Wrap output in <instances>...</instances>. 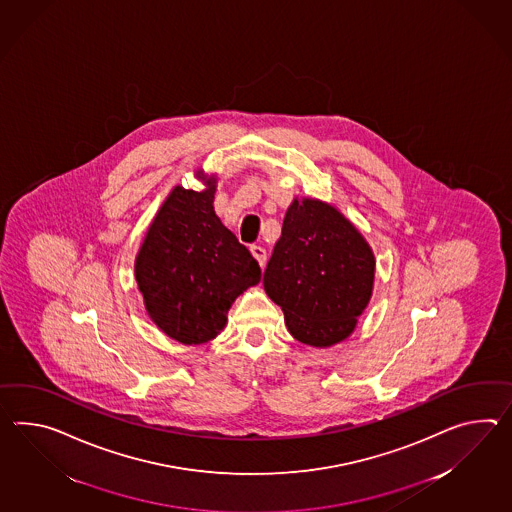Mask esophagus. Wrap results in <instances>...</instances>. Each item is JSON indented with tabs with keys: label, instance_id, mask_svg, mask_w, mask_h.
I'll return each mask as SVG.
<instances>
[{
	"label": "esophagus",
	"instance_id": "1",
	"mask_svg": "<svg viewBox=\"0 0 512 512\" xmlns=\"http://www.w3.org/2000/svg\"><path fill=\"white\" fill-rule=\"evenodd\" d=\"M251 253H253V257L259 261V264L261 266H264L266 264V250L262 248V246H257V244H253L250 248Z\"/></svg>",
	"mask_w": 512,
	"mask_h": 512
}]
</instances>
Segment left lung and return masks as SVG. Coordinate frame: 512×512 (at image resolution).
Instances as JSON below:
<instances>
[{"label":"left lung","instance_id":"obj_1","mask_svg":"<svg viewBox=\"0 0 512 512\" xmlns=\"http://www.w3.org/2000/svg\"><path fill=\"white\" fill-rule=\"evenodd\" d=\"M368 242L340 212L318 200H294L262 285L283 312L290 335L325 348L348 338L374 288Z\"/></svg>","mask_w":512,"mask_h":512}]
</instances>
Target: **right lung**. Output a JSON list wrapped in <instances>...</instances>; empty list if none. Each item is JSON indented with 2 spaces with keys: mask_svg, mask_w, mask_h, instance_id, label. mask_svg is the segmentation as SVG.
<instances>
[{
  "mask_svg": "<svg viewBox=\"0 0 512 512\" xmlns=\"http://www.w3.org/2000/svg\"><path fill=\"white\" fill-rule=\"evenodd\" d=\"M205 183L201 192L172 190L135 262L151 320L188 346L216 337L231 303L261 281L259 262L214 212V177Z\"/></svg>",
  "mask_w": 512,
  "mask_h": 512,
  "instance_id": "1",
  "label": "right lung"
}]
</instances>
